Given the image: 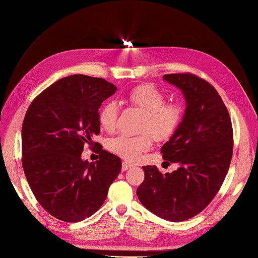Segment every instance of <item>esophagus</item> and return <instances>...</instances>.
I'll return each instance as SVG.
<instances>
[{
  "label": "esophagus",
  "instance_id": "esophagus-1",
  "mask_svg": "<svg viewBox=\"0 0 258 258\" xmlns=\"http://www.w3.org/2000/svg\"><path fill=\"white\" fill-rule=\"evenodd\" d=\"M131 167H132L131 163H129V162H127V161H122V167H121L122 171H126V170H128L129 168H131Z\"/></svg>",
  "mask_w": 258,
  "mask_h": 258
}]
</instances>
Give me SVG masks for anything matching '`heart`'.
Wrapping results in <instances>:
<instances>
[{"label":"heart","instance_id":"b5f03b06","mask_svg":"<svg viewBox=\"0 0 258 258\" xmlns=\"http://www.w3.org/2000/svg\"><path fill=\"white\" fill-rule=\"evenodd\" d=\"M127 102L145 114L141 131L150 132L137 137L118 136L107 141V148L128 161H136L143 153L150 151L152 137L158 142L167 141L174 135L182 119V108L166 103V96L152 85L136 86L126 95ZM118 118V105L108 101L99 112V122L104 130L113 131Z\"/></svg>","mask_w":258,"mask_h":258}]
</instances>
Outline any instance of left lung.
<instances>
[{
    "label": "left lung",
    "instance_id": "8db88e82",
    "mask_svg": "<svg viewBox=\"0 0 258 258\" xmlns=\"http://www.w3.org/2000/svg\"><path fill=\"white\" fill-rule=\"evenodd\" d=\"M181 89L185 113L174 135L161 147L165 162L177 163L162 174L144 166L137 195L141 204L163 220L182 222L205 210L220 190L232 157L233 134L227 107L216 89L190 73L166 74Z\"/></svg>",
    "mask_w": 258,
    "mask_h": 258
}]
</instances>
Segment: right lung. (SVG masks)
I'll return each instance as SVG.
<instances>
[{
  "mask_svg": "<svg viewBox=\"0 0 258 258\" xmlns=\"http://www.w3.org/2000/svg\"><path fill=\"white\" fill-rule=\"evenodd\" d=\"M116 90L103 79L71 75L42 91L26 113L23 171L38 204L60 221L96 213L120 172V158L102 148L96 162L82 159L84 146L100 134L99 108Z\"/></svg>",
  "mask_w": 258,
  "mask_h": 258,
  "instance_id": "obj_1",
  "label": "right lung"
}]
</instances>
